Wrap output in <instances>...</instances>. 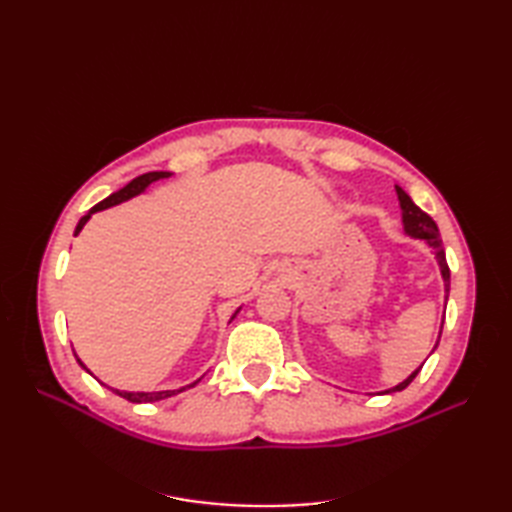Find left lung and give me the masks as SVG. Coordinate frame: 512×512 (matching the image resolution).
<instances>
[{
  "label": "left lung",
  "mask_w": 512,
  "mask_h": 512,
  "mask_svg": "<svg viewBox=\"0 0 512 512\" xmlns=\"http://www.w3.org/2000/svg\"><path fill=\"white\" fill-rule=\"evenodd\" d=\"M396 195H398V202H400V211H402V226H405V233L413 239H422L424 244L429 248H433V253H436L438 259V266H440V275L444 281V299H449V288H451V273H449V266H447V255H444V248H442V239H440V231L436 222L431 220V217L424 213L420 206L413 204V200L409 195L402 191L400 187H396ZM442 325H444V317H442ZM442 325H440V334H442ZM440 334H438V341L433 345V350H436L438 343H440ZM431 350V354H433ZM424 365V363H422ZM422 365L418 369H413V372L398 383L396 387H389L385 391H380V394H394V391H402L405 389L413 378L418 376V372L422 369Z\"/></svg>",
  "instance_id": "left-lung-1"
}]
</instances>
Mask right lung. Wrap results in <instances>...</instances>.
Listing matches in <instances>:
<instances>
[{"label":"right lung","mask_w":512,"mask_h":512,"mask_svg":"<svg viewBox=\"0 0 512 512\" xmlns=\"http://www.w3.org/2000/svg\"><path fill=\"white\" fill-rule=\"evenodd\" d=\"M171 176V171H149V173H143V176H138V178H134L132 182L129 184H125L123 189H118L116 193H112V195H107V198L103 200V202H99L96 206H92V209L88 211V215H83L81 220H79V224H76V228H74V235H79L81 231H83V226L88 224V220L90 217L96 213V211H105V209H110V206H116V204H121V202H127V200H132V198H136V195H140L143 193L151 182H156V180H162V178H169ZM242 310V308H237L235 310V314L231 317V321L237 317V312ZM74 356H76V352H74ZM76 363H79L85 372H90L88 367L83 365V361L79 356H76ZM200 383V378L195 380V383H191V385H184V387H180V389H165V391H121V389H114V387H107V389H112L114 394H118L121 398H125V400H129V402H156V400H162V398H169V396H176V394H180V391H184V389H191V387H195ZM103 385V383H101Z\"/></svg>","instance_id":"add662e5"}]
</instances>
